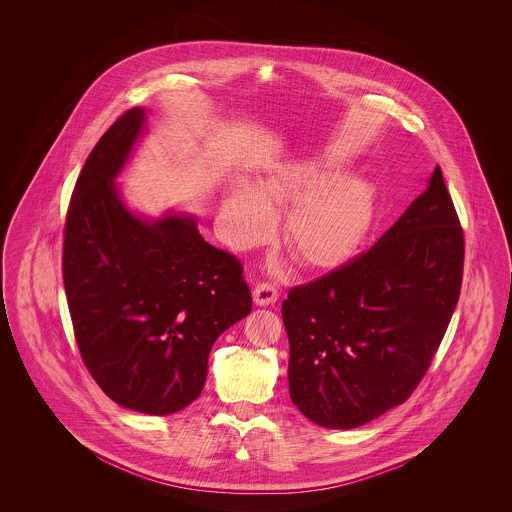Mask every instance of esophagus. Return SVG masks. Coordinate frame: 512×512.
I'll list each match as a JSON object with an SVG mask.
<instances>
[{
  "instance_id": "obj_1",
  "label": "esophagus",
  "mask_w": 512,
  "mask_h": 512,
  "mask_svg": "<svg viewBox=\"0 0 512 512\" xmlns=\"http://www.w3.org/2000/svg\"><path fill=\"white\" fill-rule=\"evenodd\" d=\"M276 299H278V290H276L272 284L263 282V284L255 286V290H253V301H255V305L268 307V305H272Z\"/></svg>"
}]
</instances>
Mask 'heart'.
<instances>
[{"label":"heart","instance_id":"1","mask_svg":"<svg viewBox=\"0 0 512 512\" xmlns=\"http://www.w3.org/2000/svg\"><path fill=\"white\" fill-rule=\"evenodd\" d=\"M341 174L340 163L309 157L272 169L257 186L238 184L222 201L228 242L238 249L263 244L274 213L292 207L282 240L293 255L317 270L347 263L370 232L376 190L365 178Z\"/></svg>","mask_w":512,"mask_h":512}]
</instances>
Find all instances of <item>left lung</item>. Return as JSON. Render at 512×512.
<instances>
[{"label":"left lung","mask_w":512,"mask_h":512,"mask_svg":"<svg viewBox=\"0 0 512 512\" xmlns=\"http://www.w3.org/2000/svg\"><path fill=\"white\" fill-rule=\"evenodd\" d=\"M463 263V228L436 167L366 253L282 303L295 407L351 430L407 401L453 317Z\"/></svg>","instance_id":"obj_1"}]
</instances>
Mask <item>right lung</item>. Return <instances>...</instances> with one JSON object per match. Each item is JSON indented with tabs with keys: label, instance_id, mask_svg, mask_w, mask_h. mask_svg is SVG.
<instances>
[{
	"label": "right lung",
	"instance_id": "add662e5",
	"mask_svg": "<svg viewBox=\"0 0 512 512\" xmlns=\"http://www.w3.org/2000/svg\"><path fill=\"white\" fill-rule=\"evenodd\" d=\"M146 130L134 107L92 149L65 222L63 282L80 355L99 388L138 413L199 397L213 343L247 317L240 261L203 240L194 215L134 213L117 178Z\"/></svg>",
	"mask_w": 512,
	"mask_h": 512
}]
</instances>
